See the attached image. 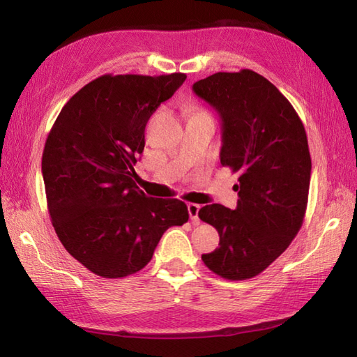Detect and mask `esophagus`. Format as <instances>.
<instances>
[{
    "label": "esophagus",
    "instance_id": "34e87169",
    "mask_svg": "<svg viewBox=\"0 0 357 357\" xmlns=\"http://www.w3.org/2000/svg\"><path fill=\"white\" fill-rule=\"evenodd\" d=\"M187 208H188V215H190V219H192V222L195 224V225H199V210H201V206L199 204H193V202H190L187 206Z\"/></svg>",
    "mask_w": 357,
    "mask_h": 357
}]
</instances>
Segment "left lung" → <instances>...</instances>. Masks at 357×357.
I'll use <instances>...</instances> for the list:
<instances>
[{"instance_id":"left-lung-1","label":"left lung","mask_w":357,"mask_h":357,"mask_svg":"<svg viewBox=\"0 0 357 357\" xmlns=\"http://www.w3.org/2000/svg\"><path fill=\"white\" fill-rule=\"evenodd\" d=\"M193 92L218 112L221 164L239 173L236 208L199 210L201 221L219 233V247L202 261L224 279L255 278L304 222L312 174L305 128L290 101L253 70L218 72L195 82Z\"/></svg>"}]
</instances>
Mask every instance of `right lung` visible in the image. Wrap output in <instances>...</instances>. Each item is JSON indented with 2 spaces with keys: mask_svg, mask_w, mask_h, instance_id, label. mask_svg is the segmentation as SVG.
I'll list each match as a JSON object with an SVG mask.
<instances>
[{
  "mask_svg": "<svg viewBox=\"0 0 357 357\" xmlns=\"http://www.w3.org/2000/svg\"><path fill=\"white\" fill-rule=\"evenodd\" d=\"M185 78L102 75L67 101L45 139L41 167L53 229L98 276L139 271L164 231L188 221L183 201L149 198L133 179L149 118Z\"/></svg>",
  "mask_w": 357,
  "mask_h": 357,
  "instance_id": "right-lung-1",
  "label": "right lung"
}]
</instances>
